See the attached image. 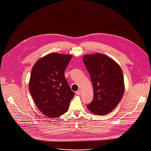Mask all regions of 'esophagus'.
Returning a JSON list of instances; mask_svg holds the SVG:
<instances>
[{
	"instance_id": "1",
	"label": "esophagus",
	"mask_w": 151,
	"mask_h": 151,
	"mask_svg": "<svg viewBox=\"0 0 151 151\" xmlns=\"http://www.w3.org/2000/svg\"><path fill=\"white\" fill-rule=\"evenodd\" d=\"M76 93V94H77L78 95H79H79H80V94H81V91H80V90H79V91H78Z\"/></svg>"
}]
</instances>
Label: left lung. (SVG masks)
I'll list each match as a JSON object with an SVG mask.
<instances>
[{
  "label": "left lung",
  "mask_w": 151,
  "mask_h": 151,
  "mask_svg": "<svg viewBox=\"0 0 151 151\" xmlns=\"http://www.w3.org/2000/svg\"><path fill=\"white\" fill-rule=\"evenodd\" d=\"M83 60L93 86V100L86 107L95 114H107L116 108L124 94L122 69L112 58L100 53L86 54Z\"/></svg>",
  "instance_id": "8db88e82"
}]
</instances>
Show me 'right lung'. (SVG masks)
Here are the masks:
<instances>
[{
	"instance_id": "add662e5",
	"label": "right lung",
	"mask_w": 151,
	"mask_h": 151,
	"mask_svg": "<svg viewBox=\"0 0 151 151\" xmlns=\"http://www.w3.org/2000/svg\"><path fill=\"white\" fill-rule=\"evenodd\" d=\"M72 57L70 54L52 52L40 58L32 67L29 92L37 108L49 118L66 113L74 96L65 76Z\"/></svg>"
}]
</instances>
